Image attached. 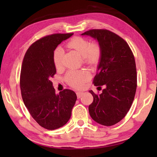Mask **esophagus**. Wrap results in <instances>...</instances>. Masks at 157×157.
Instances as JSON below:
<instances>
[{"instance_id":"esophagus-1","label":"esophagus","mask_w":157,"mask_h":157,"mask_svg":"<svg viewBox=\"0 0 157 157\" xmlns=\"http://www.w3.org/2000/svg\"><path fill=\"white\" fill-rule=\"evenodd\" d=\"M82 95H83V93L82 92H77V97H78V99L82 96Z\"/></svg>"}]
</instances>
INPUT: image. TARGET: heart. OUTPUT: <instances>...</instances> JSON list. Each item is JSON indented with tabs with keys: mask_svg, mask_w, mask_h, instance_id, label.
<instances>
[{
	"mask_svg": "<svg viewBox=\"0 0 157 157\" xmlns=\"http://www.w3.org/2000/svg\"><path fill=\"white\" fill-rule=\"evenodd\" d=\"M69 48L75 50L83 58L84 63L89 66H94L99 61L102 49L98 42L90 43L88 39L81 36H75L67 43ZM63 50L60 47L55 50L52 55L53 62L57 68L62 64ZM90 78L88 72L85 71H69L66 74L65 79L70 86L74 88H81Z\"/></svg>",
	"mask_w": 157,
	"mask_h": 157,
	"instance_id": "obj_1",
	"label": "heart"
}]
</instances>
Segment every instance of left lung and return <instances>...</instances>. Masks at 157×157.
Returning <instances> with one entry per match:
<instances>
[{"instance_id": "obj_1", "label": "left lung", "mask_w": 157, "mask_h": 157, "mask_svg": "<svg viewBox=\"0 0 157 157\" xmlns=\"http://www.w3.org/2000/svg\"><path fill=\"white\" fill-rule=\"evenodd\" d=\"M82 35L96 39L101 53L98 72L93 83L106 86L100 94L91 90L94 101L89 106L93 120L105 126L123 119L134 101L137 86L136 62L128 44L118 34L105 29H93Z\"/></svg>"}]
</instances>
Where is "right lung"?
<instances>
[{"mask_svg": "<svg viewBox=\"0 0 157 157\" xmlns=\"http://www.w3.org/2000/svg\"><path fill=\"white\" fill-rule=\"evenodd\" d=\"M73 33L53 34L42 37L29 47L20 75L21 96L32 117L45 129L54 130L67 123L77 100L72 90L55 94L51 78L56 73L54 50Z\"/></svg>", "mask_w": 157, "mask_h": 157, "instance_id": "right-lung-1", "label": "right lung"}]
</instances>
